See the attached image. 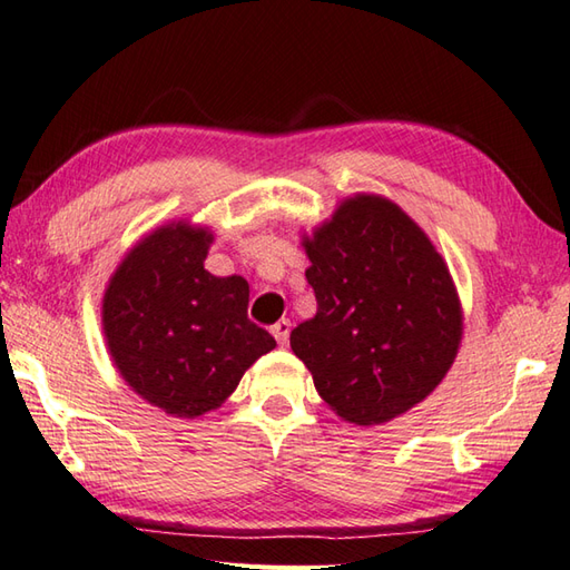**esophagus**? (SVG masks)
<instances>
[{"label":"esophagus","mask_w":570,"mask_h":570,"mask_svg":"<svg viewBox=\"0 0 570 570\" xmlns=\"http://www.w3.org/2000/svg\"><path fill=\"white\" fill-rule=\"evenodd\" d=\"M289 330H293V324H289V320H281L277 324H273V336L277 340V344L285 346L289 342Z\"/></svg>","instance_id":"esophagus-1"}]
</instances>
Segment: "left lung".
Listing matches in <instances>:
<instances>
[{"instance_id": "8db88e82", "label": "left lung", "mask_w": 570, "mask_h": 570, "mask_svg": "<svg viewBox=\"0 0 570 570\" xmlns=\"http://www.w3.org/2000/svg\"><path fill=\"white\" fill-rule=\"evenodd\" d=\"M317 315L289 334L330 409L379 425L425 401L462 342V305L425 230L379 194H354L302 236Z\"/></svg>"}]
</instances>
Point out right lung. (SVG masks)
Returning <instances> with one entry per match:
<instances>
[{"instance_id": "1", "label": "right lung", "mask_w": 570, "mask_h": 570, "mask_svg": "<svg viewBox=\"0 0 570 570\" xmlns=\"http://www.w3.org/2000/svg\"><path fill=\"white\" fill-rule=\"evenodd\" d=\"M214 234L179 218L125 253L102 295V334L118 374L139 399L174 417H199L236 391L275 350L253 324L248 283L204 268Z\"/></svg>"}]
</instances>
